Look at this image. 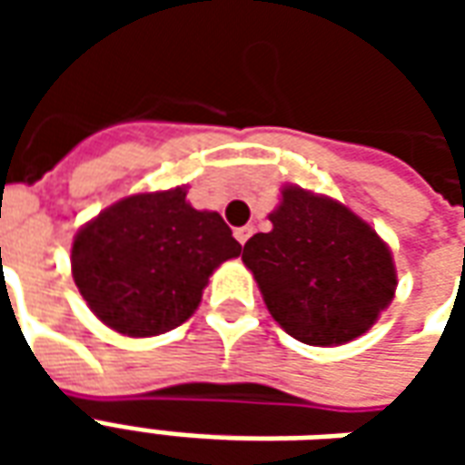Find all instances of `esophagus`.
<instances>
[{
  "instance_id": "34e87169",
  "label": "esophagus",
  "mask_w": 465,
  "mask_h": 465,
  "mask_svg": "<svg viewBox=\"0 0 465 465\" xmlns=\"http://www.w3.org/2000/svg\"><path fill=\"white\" fill-rule=\"evenodd\" d=\"M252 233H253L252 226H242V229H236V232H233V236H236V242L243 246V243L249 242V236H252Z\"/></svg>"
}]
</instances>
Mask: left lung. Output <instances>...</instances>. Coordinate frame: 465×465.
Returning <instances> with one entry per match:
<instances>
[{
  "label": "left lung",
  "instance_id": "1",
  "mask_svg": "<svg viewBox=\"0 0 465 465\" xmlns=\"http://www.w3.org/2000/svg\"><path fill=\"white\" fill-rule=\"evenodd\" d=\"M273 229L253 233L242 259L283 331L309 346L353 341L376 323L396 292L386 243L329 196L286 186Z\"/></svg>",
  "mask_w": 465,
  "mask_h": 465
}]
</instances>
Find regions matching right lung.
Returning <instances> with one entry per match:
<instances>
[{
	"mask_svg": "<svg viewBox=\"0 0 465 465\" xmlns=\"http://www.w3.org/2000/svg\"><path fill=\"white\" fill-rule=\"evenodd\" d=\"M242 253L216 212H196L182 186L112 203L74 236L72 276L109 329L143 339L182 326L213 269Z\"/></svg>",
	"mask_w": 465,
	"mask_h": 465,
	"instance_id": "1",
	"label": "right lung"
}]
</instances>
